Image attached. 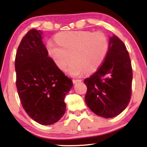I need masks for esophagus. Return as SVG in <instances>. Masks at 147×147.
I'll return each instance as SVG.
<instances>
[{"label": "esophagus", "instance_id": "1", "mask_svg": "<svg viewBox=\"0 0 147 147\" xmlns=\"http://www.w3.org/2000/svg\"><path fill=\"white\" fill-rule=\"evenodd\" d=\"M82 80H73V83L74 84H77L78 82H81Z\"/></svg>", "mask_w": 147, "mask_h": 147}]
</instances>
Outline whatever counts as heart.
<instances>
[{
  "mask_svg": "<svg viewBox=\"0 0 147 147\" xmlns=\"http://www.w3.org/2000/svg\"><path fill=\"white\" fill-rule=\"evenodd\" d=\"M56 43L49 41L48 53L55 65L65 71L71 58L68 71L72 76L91 73L98 69L107 55L108 39L101 32L88 31L61 32L55 35Z\"/></svg>",
  "mask_w": 147,
  "mask_h": 147,
  "instance_id": "obj_1",
  "label": "heart"
}]
</instances>
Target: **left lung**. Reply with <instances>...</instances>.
<instances>
[{"label": "left lung", "mask_w": 147, "mask_h": 147, "mask_svg": "<svg viewBox=\"0 0 147 147\" xmlns=\"http://www.w3.org/2000/svg\"><path fill=\"white\" fill-rule=\"evenodd\" d=\"M132 80L131 61L126 46L117 36L112 35L103 64L84 80L88 88L86 104L96 115L115 117L129 104Z\"/></svg>", "instance_id": "1"}]
</instances>
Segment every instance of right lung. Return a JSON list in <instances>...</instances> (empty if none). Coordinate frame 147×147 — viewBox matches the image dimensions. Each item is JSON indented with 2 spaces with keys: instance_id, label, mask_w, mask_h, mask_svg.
<instances>
[{
  "instance_id": "1",
  "label": "right lung",
  "mask_w": 147,
  "mask_h": 147,
  "mask_svg": "<svg viewBox=\"0 0 147 147\" xmlns=\"http://www.w3.org/2000/svg\"><path fill=\"white\" fill-rule=\"evenodd\" d=\"M42 34L31 29L21 40L15 57L16 85L28 115L40 124L51 125L65 114L64 98L73 83L48 55Z\"/></svg>"
}]
</instances>
